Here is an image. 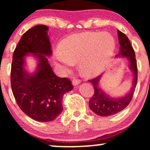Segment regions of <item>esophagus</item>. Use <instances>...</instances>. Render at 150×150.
Returning a JSON list of instances; mask_svg holds the SVG:
<instances>
[{"instance_id": "1", "label": "esophagus", "mask_w": 150, "mask_h": 150, "mask_svg": "<svg viewBox=\"0 0 150 150\" xmlns=\"http://www.w3.org/2000/svg\"><path fill=\"white\" fill-rule=\"evenodd\" d=\"M72 82H73V85L74 86H76L80 83L81 81L80 80H79V79H73V81H72Z\"/></svg>"}]
</instances>
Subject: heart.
I'll use <instances>...</instances> for the list:
<instances>
[{
  "instance_id": "heart-1",
  "label": "heart",
  "mask_w": 150,
  "mask_h": 150,
  "mask_svg": "<svg viewBox=\"0 0 150 150\" xmlns=\"http://www.w3.org/2000/svg\"><path fill=\"white\" fill-rule=\"evenodd\" d=\"M114 38L107 32H85L63 39L54 57L68 72L78 61L79 69L86 76L99 74L107 65L115 50Z\"/></svg>"
}]
</instances>
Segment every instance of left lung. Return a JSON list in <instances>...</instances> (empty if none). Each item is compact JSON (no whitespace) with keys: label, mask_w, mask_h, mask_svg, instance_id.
Instances as JSON below:
<instances>
[{"label":"left lung","mask_w":150,"mask_h":150,"mask_svg":"<svg viewBox=\"0 0 150 150\" xmlns=\"http://www.w3.org/2000/svg\"><path fill=\"white\" fill-rule=\"evenodd\" d=\"M117 32L120 49L116 57H125L128 60L129 68L133 74L132 87L130 92L124 97L113 98L106 94L99 86L101 75L92 80H89V82L92 84L94 89V94L89 101V107L93 112L100 116H112L123 111L131 101L137 82V67L135 51L128 37L119 30L117 31Z\"/></svg>","instance_id":"left-lung-1"}]
</instances>
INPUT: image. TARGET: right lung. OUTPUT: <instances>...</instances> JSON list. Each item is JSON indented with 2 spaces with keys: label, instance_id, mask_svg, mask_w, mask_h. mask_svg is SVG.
Listing matches in <instances>:
<instances>
[{
  "label": "right lung",
  "instance_id": "right-lung-1",
  "mask_svg": "<svg viewBox=\"0 0 150 150\" xmlns=\"http://www.w3.org/2000/svg\"><path fill=\"white\" fill-rule=\"evenodd\" d=\"M47 26H34L22 35L15 48L11 65V88L17 104L27 116L39 122L56 119L63 111L62 99L73 89L68 78L55 75L46 56L52 54ZM38 60L31 75L24 68L26 55Z\"/></svg>",
  "mask_w": 150,
  "mask_h": 150
}]
</instances>
